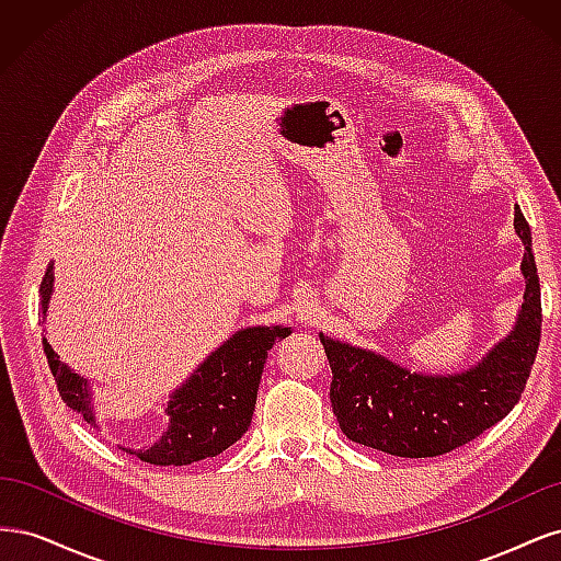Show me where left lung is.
I'll use <instances>...</instances> for the list:
<instances>
[{
    "label": "left lung",
    "instance_id": "8db88e82",
    "mask_svg": "<svg viewBox=\"0 0 561 561\" xmlns=\"http://www.w3.org/2000/svg\"><path fill=\"white\" fill-rule=\"evenodd\" d=\"M524 243V304L513 332L461 375H419L375 351L320 334L332 367L330 400L351 443L404 458L447 454L480 437L513 412L540 344V283L531 229L515 208Z\"/></svg>",
    "mask_w": 561,
    "mask_h": 561
}]
</instances>
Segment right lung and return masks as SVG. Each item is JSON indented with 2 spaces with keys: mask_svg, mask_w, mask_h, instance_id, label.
I'll return each instance as SVG.
<instances>
[{
  "mask_svg": "<svg viewBox=\"0 0 561 561\" xmlns=\"http://www.w3.org/2000/svg\"><path fill=\"white\" fill-rule=\"evenodd\" d=\"M50 293H54V264H48L39 285L42 316H46ZM287 334L290 328L262 325L229 336L171 396L165 407L171 423L159 443L140 451H128L145 463L186 466L229 449L250 428L268 351ZM42 342L62 402L95 426L89 381L60 363L46 336Z\"/></svg>",
  "mask_w": 561,
  "mask_h": 561,
  "instance_id": "obj_1",
  "label": "right lung"
}]
</instances>
